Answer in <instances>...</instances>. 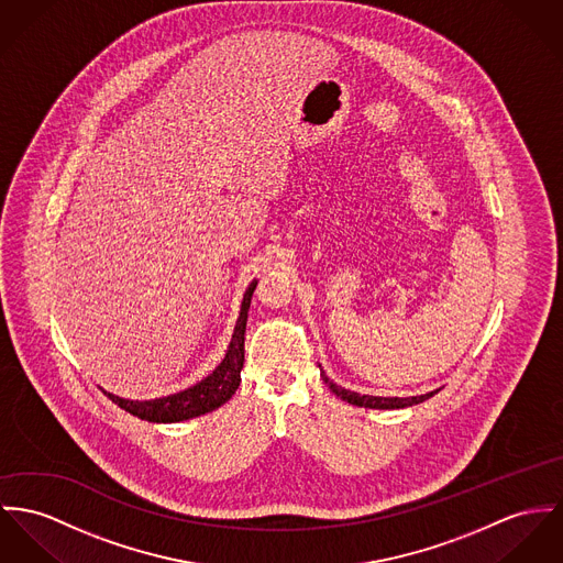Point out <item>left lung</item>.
<instances>
[{"mask_svg": "<svg viewBox=\"0 0 563 563\" xmlns=\"http://www.w3.org/2000/svg\"><path fill=\"white\" fill-rule=\"evenodd\" d=\"M319 368H321V366H319ZM321 379L325 382L328 388L332 389L339 398H343L349 405L368 407V409H405V407L424 402L427 398H431V396H434V394L439 391V389H433V391H427V394H420V396H407V398H400V396H368V394H357V391H351V389L336 386V384L325 375L323 368H321Z\"/></svg>", "mask_w": 563, "mask_h": 563, "instance_id": "left-lung-1", "label": "left lung"}]
</instances>
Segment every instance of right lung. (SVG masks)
Instances as JSON below:
<instances>
[{
    "mask_svg": "<svg viewBox=\"0 0 563 563\" xmlns=\"http://www.w3.org/2000/svg\"><path fill=\"white\" fill-rule=\"evenodd\" d=\"M257 287V278L249 285L244 300L240 306V317L235 321L231 343L227 346V353L217 368L201 379L199 384L190 388L175 391L163 398H152V400H130L115 396L107 389H102L118 407L129 411L132 416L156 422V424H172V422H184L203 413H210L224 405L240 386L242 368H244V334H246V321H249V308H251V298Z\"/></svg>",
    "mask_w": 563,
    "mask_h": 563,
    "instance_id": "right-lung-1",
    "label": "right lung"
}]
</instances>
